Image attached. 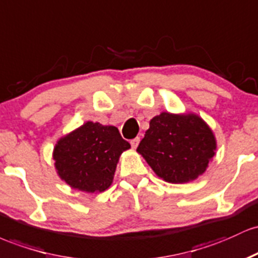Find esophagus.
Here are the masks:
<instances>
[{"label":"esophagus","instance_id":"esophagus-1","mask_svg":"<svg viewBox=\"0 0 258 258\" xmlns=\"http://www.w3.org/2000/svg\"><path fill=\"white\" fill-rule=\"evenodd\" d=\"M139 143H140V138H135V139H133L132 141H130V145H132L133 149H137Z\"/></svg>","mask_w":258,"mask_h":258}]
</instances>
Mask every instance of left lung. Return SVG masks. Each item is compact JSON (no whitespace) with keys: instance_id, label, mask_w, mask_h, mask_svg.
<instances>
[{"instance_id":"1","label":"left lung","mask_w":258,"mask_h":258,"mask_svg":"<svg viewBox=\"0 0 258 258\" xmlns=\"http://www.w3.org/2000/svg\"><path fill=\"white\" fill-rule=\"evenodd\" d=\"M216 150L215 134L200 115L162 112L150 120L137 151L164 181L184 184L206 172Z\"/></svg>"}]
</instances>
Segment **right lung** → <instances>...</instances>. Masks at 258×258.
Instances as JSON below:
<instances>
[{
  "label": "right lung",
  "mask_w": 258,
  "mask_h": 258,
  "mask_svg": "<svg viewBox=\"0 0 258 258\" xmlns=\"http://www.w3.org/2000/svg\"><path fill=\"white\" fill-rule=\"evenodd\" d=\"M129 149L115 126L89 120L59 138L52 157L57 174L72 189L97 194L113 183L120 155Z\"/></svg>",
  "instance_id": "1"
}]
</instances>
